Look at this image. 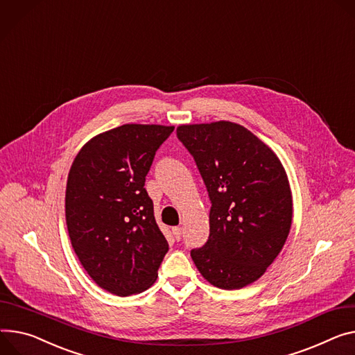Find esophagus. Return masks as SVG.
Segmentation results:
<instances>
[{"label":"esophagus","instance_id":"1","mask_svg":"<svg viewBox=\"0 0 355 355\" xmlns=\"http://www.w3.org/2000/svg\"><path fill=\"white\" fill-rule=\"evenodd\" d=\"M172 233H173V236H175L176 240H180V237H182V227H180V226L173 227V229H172Z\"/></svg>","mask_w":355,"mask_h":355}]
</instances>
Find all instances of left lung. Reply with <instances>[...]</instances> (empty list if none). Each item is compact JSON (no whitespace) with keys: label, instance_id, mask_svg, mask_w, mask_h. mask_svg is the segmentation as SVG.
I'll use <instances>...</instances> for the list:
<instances>
[{"label":"left lung","instance_id":"8db88e82","mask_svg":"<svg viewBox=\"0 0 355 355\" xmlns=\"http://www.w3.org/2000/svg\"><path fill=\"white\" fill-rule=\"evenodd\" d=\"M176 133L195 157L211 200L209 240L190 256L214 287H246L264 275L290 233L286 169L271 148L234 122L180 125Z\"/></svg>","mask_w":355,"mask_h":355}]
</instances>
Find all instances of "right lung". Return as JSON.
<instances>
[{"instance_id": "1", "label": "right lung", "mask_w": 355, "mask_h": 355, "mask_svg": "<svg viewBox=\"0 0 355 355\" xmlns=\"http://www.w3.org/2000/svg\"><path fill=\"white\" fill-rule=\"evenodd\" d=\"M175 126L126 123L89 139L68 173L71 244L89 277L119 297L148 290L169 250L145 186L157 148Z\"/></svg>"}]
</instances>
